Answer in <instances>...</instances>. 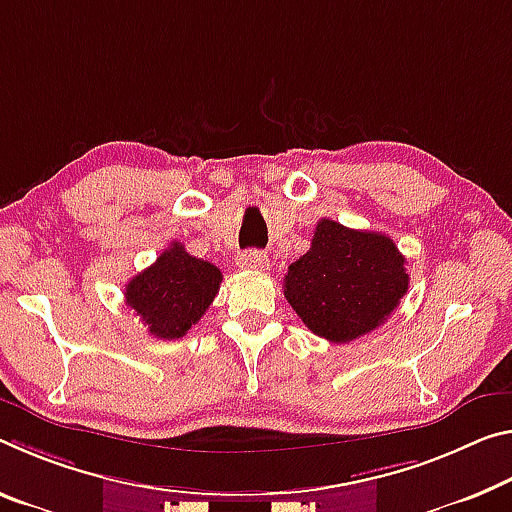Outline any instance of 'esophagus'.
Listing matches in <instances>:
<instances>
[{
  "instance_id": "esophagus-1",
  "label": "esophagus",
  "mask_w": 512,
  "mask_h": 512,
  "mask_svg": "<svg viewBox=\"0 0 512 512\" xmlns=\"http://www.w3.org/2000/svg\"><path fill=\"white\" fill-rule=\"evenodd\" d=\"M237 264L243 271H264L269 269V255L264 250H246L237 257Z\"/></svg>"
}]
</instances>
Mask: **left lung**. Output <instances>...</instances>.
<instances>
[{
	"label": "left lung",
	"instance_id": "obj_1",
	"mask_svg": "<svg viewBox=\"0 0 512 512\" xmlns=\"http://www.w3.org/2000/svg\"><path fill=\"white\" fill-rule=\"evenodd\" d=\"M408 285L405 257L387 234L321 218L310 250L289 266L285 298L314 335L348 344L383 326Z\"/></svg>",
	"mask_w": 512,
	"mask_h": 512
}]
</instances>
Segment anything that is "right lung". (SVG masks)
Instances as JSON below:
<instances>
[{"label":"right lung","mask_w":512,"mask_h":512,"mask_svg":"<svg viewBox=\"0 0 512 512\" xmlns=\"http://www.w3.org/2000/svg\"><path fill=\"white\" fill-rule=\"evenodd\" d=\"M221 280V269L173 241L157 262L127 282L125 303L141 316L150 335L180 339L209 310Z\"/></svg>","instance_id":"right-lung-1"}]
</instances>
